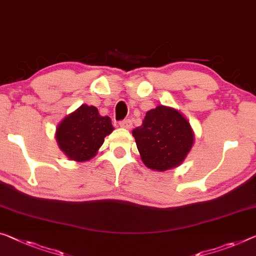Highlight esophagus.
I'll use <instances>...</instances> for the list:
<instances>
[{
    "mask_svg": "<svg viewBox=\"0 0 256 256\" xmlns=\"http://www.w3.org/2000/svg\"><path fill=\"white\" fill-rule=\"evenodd\" d=\"M119 124H120V127L126 128V129H130L132 127V122L130 119H124L122 121H120Z\"/></svg>",
    "mask_w": 256,
    "mask_h": 256,
    "instance_id": "1",
    "label": "esophagus"
}]
</instances>
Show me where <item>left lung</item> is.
I'll return each instance as SVG.
<instances>
[{"label": "left lung", "mask_w": 256, "mask_h": 256, "mask_svg": "<svg viewBox=\"0 0 256 256\" xmlns=\"http://www.w3.org/2000/svg\"><path fill=\"white\" fill-rule=\"evenodd\" d=\"M132 136L145 166L158 172L182 164L194 140L186 118L162 105L146 112L142 126L132 130Z\"/></svg>", "instance_id": "8db88e82"}]
</instances>
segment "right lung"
I'll return each instance as SVG.
<instances>
[{"label":"right lung","mask_w":256,"mask_h":256,"mask_svg":"<svg viewBox=\"0 0 256 256\" xmlns=\"http://www.w3.org/2000/svg\"><path fill=\"white\" fill-rule=\"evenodd\" d=\"M113 129L108 116H102L95 106L84 104L60 124L56 140L70 159L87 161L96 156Z\"/></svg>","instance_id":"1"}]
</instances>
